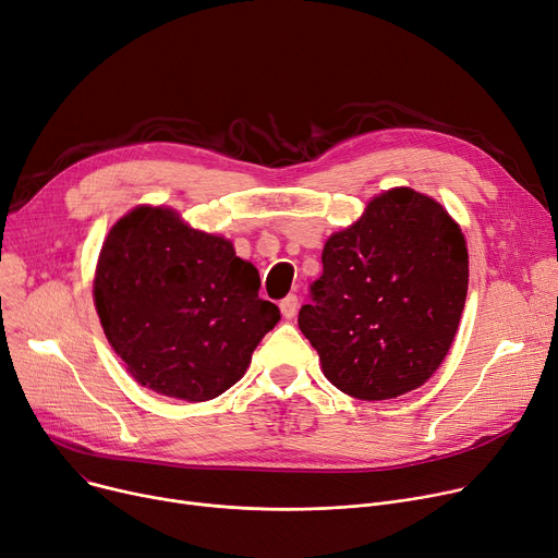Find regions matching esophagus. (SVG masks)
Returning a JSON list of instances; mask_svg holds the SVG:
<instances>
[{"instance_id": "esophagus-1", "label": "esophagus", "mask_w": 558, "mask_h": 558, "mask_svg": "<svg viewBox=\"0 0 558 558\" xmlns=\"http://www.w3.org/2000/svg\"><path fill=\"white\" fill-rule=\"evenodd\" d=\"M279 308H281V313H283L286 319H292L294 315H298V308H300L298 294H288V298H283L281 304H279Z\"/></svg>"}]
</instances>
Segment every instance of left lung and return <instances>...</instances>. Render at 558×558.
<instances>
[{
  "mask_svg": "<svg viewBox=\"0 0 558 558\" xmlns=\"http://www.w3.org/2000/svg\"><path fill=\"white\" fill-rule=\"evenodd\" d=\"M322 266L298 322L340 391L397 399L437 372L469 290L464 234L439 203L408 186L378 195Z\"/></svg>",
  "mask_w": 558,
  "mask_h": 558,
  "instance_id": "obj_1",
  "label": "left lung"
}]
</instances>
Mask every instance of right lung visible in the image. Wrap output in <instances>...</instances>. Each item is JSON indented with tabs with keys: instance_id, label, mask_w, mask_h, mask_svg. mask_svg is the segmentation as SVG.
<instances>
[{
	"instance_id": "right-lung-1",
	"label": "right lung",
	"mask_w": 558,
	"mask_h": 558,
	"mask_svg": "<svg viewBox=\"0 0 558 558\" xmlns=\"http://www.w3.org/2000/svg\"><path fill=\"white\" fill-rule=\"evenodd\" d=\"M258 286L256 268L229 241L191 229L171 209L137 207L101 247L94 304L137 383L201 403L241 380L281 317Z\"/></svg>"
}]
</instances>
